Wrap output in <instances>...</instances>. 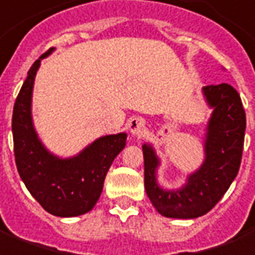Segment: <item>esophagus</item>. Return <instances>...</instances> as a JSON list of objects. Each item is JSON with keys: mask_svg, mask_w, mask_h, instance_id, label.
<instances>
[{"mask_svg": "<svg viewBox=\"0 0 255 255\" xmlns=\"http://www.w3.org/2000/svg\"><path fill=\"white\" fill-rule=\"evenodd\" d=\"M128 128L133 135L142 136L146 131V122L142 118H132L128 122Z\"/></svg>", "mask_w": 255, "mask_h": 255, "instance_id": "obj_1", "label": "esophagus"}]
</instances>
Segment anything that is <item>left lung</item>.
<instances>
[{"label": "left lung", "mask_w": 255, "mask_h": 255, "mask_svg": "<svg viewBox=\"0 0 255 255\" xmlns=\"http://www.w3.org/2000/svg\"><path fill=\"white\" fill-rule=\"evenodd\" d=\"M203 90L214 107L205 139V161L189 175L182 189L163 190L158 186L155 152L151 146H143L146 193L166 218L195 219L209 212L227 192L242 161L246 113L241 96L228 84L209 85Z\"/></svg>", "instance_id": "1"}]
</instances>
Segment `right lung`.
<instances>
[{"instance_id": "1", "label": "right lung", "mask_w": 255, "mask_h": 255, "mask_svg": "<svg viewBox=\"0 0 255 255\" xmlns=\"http://www.w3.org/2000/svg\"><path fill=\"white\" fill-rule=\"evenodd\" d=\"M52 48L28 71L17 96L12 116L14 159L27 189L47 212L71 218L89 212L103 192L104 180L113 159L126 146V133L107 135L86 147L80 155L59 159L43 147L32 126L31 97L33 80Z\"/></svg>"}]
</instances>
